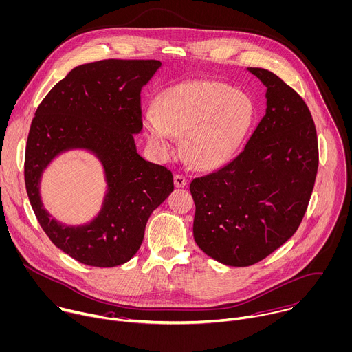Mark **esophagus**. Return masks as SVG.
Instances as JSON below:
<instances>
[{
  "label": "esophagus",
  "instance_id": "1",
  "mask_svg": "<svg viewBox=\"0 0 352 352\" xmlns=\"http://www.w3.org/2000/svg\"><path fill=\"white\" fill-rule=\"evenodd\" d=\"M174 185H175L177 188H184V186H186V185H188L186 177H184V175H181V174L174 175Z\"/></svg>",
  "mask_w": 352,
  "mask_h": 352
}]
</instances>
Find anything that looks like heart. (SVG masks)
Masks as SVG:
<instances>
[{
  "label": "heart",
  "mask_w": 352,
  "mask_h": 352,
  "mask_svg": "<svg viewBox=\"0 0 352 352\" xmlns=\"http://www.w3.org/2000/svg\"><path fill=\"white\" fill-rule=\"evenodd\" d=\"M252 100L232 88L190 81L167 89L156 109L144 113L149 142L168 153L173 137H185V155L199 170L226 164L239 151L253 122Z\"/></svg>",
  "instance_id": "heart-1"
}]
</instances>
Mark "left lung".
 <instances>
[{
	"instance_id": "8db88e82",
	"label": "left lung",
	"mask_w": 352,
	"mask_h": 352,
	"mask_svg": "<svg viewBox=\"0 0 352 352\" xmlns=\"http://www.w3.org/2000/svg\"><path fill=\"white\" fill-rule=\"evenodd\" d=\"M248 70L267 88L264 117L235 159L190 182L195 242L229 267L253 265L294 235L318 171L316 130L302 98L272 72Z\"/></svg>"
}]
</instances>
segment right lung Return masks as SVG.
<instances>
[{
    "label": "right lung",
    "instance_id": "1",
    "mask_svg": "<svg viewBox=\"0 0 352 352\" xmlns=\"http://www.w3.org/2000/svg\"><path fill=\"white\" fill-rule=\"evenodd\" d=\"M160 67L159 60L124 59L77 66L48 92L32 122L25 159L29 200L51 242L85 265L130 261L151 214L174 190L171 171L141 157L134 141L142 131L141 91ZM72 150L95 155L107 182L100 212L82 226L62 224L41 199L43 171Z\"/></svg>",
    "mask_w": 352,
    "mask_h": 352
}]
</instances>
